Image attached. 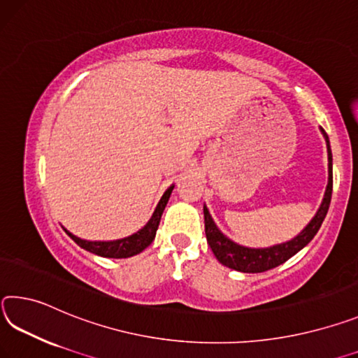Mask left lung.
I'll use <instances>...</instances> for the list:
<instances>
[{"instance_id":"8db88e82","label":"left lung","mask_w":358,"mask_h":358,"mask_svg":"<svg viewBox=\"0 0 358 358\" xmlns=\"http://www.w3.org/2000/svg\"><path fill=\"white\" fill-rule=\"evenodd\" d=\"M322 133H324L325 141H327V150H328V185L325 190L324 201H322L317 214L314 215V219L309 222V225L304 228V230L298 234L296 238L292 239L289 243L273 245V248L268 249H249L243 248V245H238L228 239L225 234L219 231V228L210 219L209 210L204 206V231H206V239L208 244L210 245V250L214 252L215 259H217L222 265L228 268L236 269V271L243 273H263L268 271V269L276 268L282 265L290 257H294L296 252H300L304 245H306L311 239L315 236V233L319 231V228L324 222L325 215L328 213V208H330L331 201V190H333V178H331V149H330V141L324 128H322Z\"/></svg>"}]
</instances>
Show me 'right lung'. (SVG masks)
Returning <instances> with one entry per match:
<instances>
[{
  "label": "right lung",
  "mask_w": 358,
  "mask_h": 358,
  "mask_svg": "<svg viewBox=\"0 0 358 358\" xmlns=\"http://www.w3.org/2000/svg\"><path fill=\"white\" fill-rule=\"evenodd\" d=\"M173 189L174 187H169V189L165 192V195L162 196V200L157 204L155 213L152 215V219L148 222V225H145L143 230H139L138 233H134L128 238L117 239V241H85V239L74 236V234H71L68 230L64 231L69 234V238H71L76 244H79L82 249L89 250L92 254L108 257V259H127V257H133L139 254V252H143L152 241H154L157 228H158V224H160V219L163 214V209H165L169 196H171Z\"/></svg>",
  "instance_id": "add662e5"
}]
</instances>
